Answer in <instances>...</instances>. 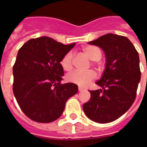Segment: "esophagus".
I'll list each match as a JSON object with an SVG mask.
<instances>
[{
  "mask_svg": "<svg viewBox=\"0 0 147 147\" xmlns=\"http://www.w3.org/2000/svg\"><path fill=\"white\" fill-rule=\"evenodd\" d=\"M82 91H83V88H82L78 87V92H82Z\"/></svg>",
  "mask_w": 147,
  "mask_h": 147,
  "instance_id": "1",
  "label": "esophagus"
}]
</instances>
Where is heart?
<instances>
[{
    "instance_id": "1",
    "label": "heart",
    "mask_w": 147,
    "mask_h": 147,
    "mask_svg": "<svg viewBox=\"0 0 147 147\" xmlns=\"http://www.w3.org/2000/svg\"><path fill=\"white\" fill-rule=\"evenodd\" d=\"M83 52L88 59L92 61H98L101 59L102 53L98 47L94 46H87L83 48ZM60 64L65 71H69L72 68L73 54L71 52L66 53L62 58ZM96 78V73L93 70L87 71H74L66 76V81L74 83L81 87H86Z\"/></svg>"
}]
</instances>
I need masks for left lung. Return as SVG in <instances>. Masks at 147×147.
<instances>
[{"instance_id":"1","label":"left lung","mask_w":147,"mask_h":147,"mask_svg":"<svg viewBox=\"0 0 147 147\" xmlns=\"http://www.w3.org/2000/svg\"><path fill=\"white\" fill-rule=\"evenodd\" d=\"M104 50L106 66L100 89L89 91L91 98L83 105L86 116L97 123H110L127 111L134 102L141 72L137 51L128 38L107 33L88 42Z\"/></svg>"}]
</instances>
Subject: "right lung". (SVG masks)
<instances>
[{
    "label": "right lung",
    "mask_w": 147,
    "mask_h": 147,
    "mask_svg": "<svg viewBox=\"0 0 147 147\" xmlns=\"http://www.w3.org/2000/svg\"><path fill=\"white\" fill-rule=\"evenodd\" d=\"M76 43L64 45L50 37L31 39L18 51L13 67V92L20 109L39 123L57 120L67 100L78 92L74 83L61 84L60 61Z\"/></svg>",
    "instance_id": "add662e5"
}]
</instances>
